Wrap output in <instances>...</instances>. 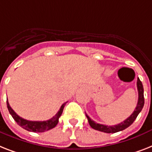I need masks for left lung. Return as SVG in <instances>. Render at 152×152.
<instances>
[{
	"mask_svg": "<svg viewBox=\"0 0 152 152\" xmlns=\"http://www.w3.org/2000/svg\"><path fill=\"white\" fill-rule=\"evenodd\" d=\"M137 87L138 91V102L137 104L136 108L134 109V112L130 115V116H129L126 119L120 123L119 124L115 126H106L103 125V124H100V123H95L94 121H93L90 117L86 114L87 119H88L89 124L93 129L98 130V131L104 132V133H108V134H113V133H116V132L122 131L123 129H126L129 127V126L131 125L132 123H134V120L136 119L137 115H139L141 110H142L144 104V88H143V85L140 79L137 78Z\"/></svg>",
	"mask_w": 152,
	"mask_h": 152,
	"instance_id": "left-lung-1",
	"label": "left lung"
}]
</instances>
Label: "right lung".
<instances>
[{
	"label": "right lung",
	"mask_w": 152,
	"mask_h": 152,
	"mask_svg": "<svg viewBox=\"0 0 152 152\" xmlns=\"http://www.w3.org/2000/svg\"><path fill=\"white\" fill-rule=\"evenodd\" d=\"M65 104H66V102L61 106V108H60L58 112H57V114L55 115V116H53L49 120L29 121L23 119V118H22V117L16 114L14 110L11 108V106L9 105V103H8V101L7 100V107H8V111H9L10 114L12 115V118L15 119L16 123H18V125H19L23 129H26L28 131L35 132V133H42V132L47 131V130H49V129L55 127L58 123L59 117L61 116V113L63 112Z\"/></svg>",
	"instance_id": "right-lung-1"
}]
</instances>
